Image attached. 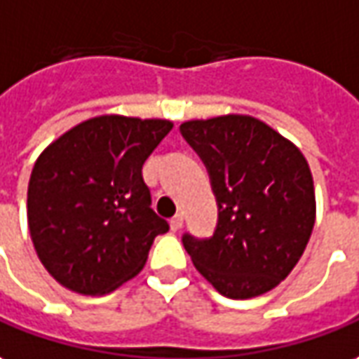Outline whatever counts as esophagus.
<instances>
[{
    "label": "esophagus",
    "instance_id": "esophagus-1",
    "mask_svg": "<svg viewBox=\"0 0 359 359\" xmlns=\"http://www.w3.org/2000/svg\"><path fill=\"white\" fill-rule=\"evenodd\" d=\"M182 226H184V215H182V212H177L175 217L170 219V229L175 232V231H180Z\"/></svg>",
    "mask_w": 359,
    "mask_h": 359
}]
</instances>
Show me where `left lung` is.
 Returning a JSON list of instances; mask_svg holds the SVG:
<instances>
[{"label": "left lung", "mask_w": 359, "mask_h": 359, "mask_svg": "<svg viewBox=\"0 0 359 359\" xmlns=\"http://www.w3.org/2000/svg\"><path fill=\"white\" fill-rule=\"evenodd\" d=\"M180 130L207 165L219 203L209 241L184 236L194 266L224 297L252 299L278 287L315 226L307 158L250 115L191 118Z\"/></svg>", "instance_id": "left-lung-1"}]
</instances>
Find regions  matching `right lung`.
Returning <instances> with one entry per match:
<instances>
[{"instance_id":"1","label":"right lung","mask_w":359,"mask_h":359,"mask_svg":"<svg viewBox=\"0 0 359 359\" xmlns=\"http://www.w3.org/2000/svg\"><path fill=\"white\" fill-rule=\"evenodd\" d=\"M172 128L168 118L100 115L36 158L27 222L36 256L60 285L95 297L144 268L170 224L150 207L142 164Z\"/></svg>"}]
</instances>
